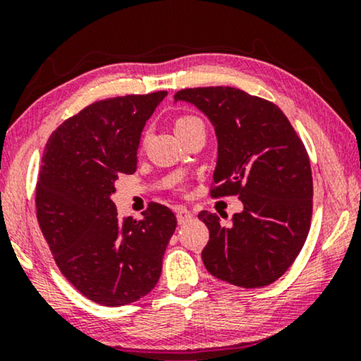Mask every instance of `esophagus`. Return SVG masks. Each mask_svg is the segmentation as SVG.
<instances>
[{"instance_id":"34e87169","label":"esophagus","mask_w":361,"mask_h":361,"mask_svg":"<svg viewBox=\"0 0 361 361\" xmlns=\"http://www.w3.org/2000/svg\"><path fill=\"white\" fill-rule=\"evenodd\" d=\"M176 215H177V221H179V225H184L187 221L194 219V214L189 209H185V207H179V209L176 210Z\"/></svg>"}]
</instances>
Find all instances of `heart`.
<instances>
[{
  "mask_svg": "<svg viewBox=\"0 0 361 361\" xmlns=\"http://www.w3.org/2000/svg\"><path fill=\"white\" fill-rule=\"evenodd\" d=\"M199 125H204L200 118L192 116V115H184V116L177 118V120H176V133L187 131V130H190V128L199 126Z\"/></svg>",
  "mask_w": 361,
  "mask_h": 361,
  "instance_id": "1",
  "label": "heart"
}]
</instances>
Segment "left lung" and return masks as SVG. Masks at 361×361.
Returning <instances> with one entry per match:
<instances>
[{"label": "left lung", "instance_id": "8db88e82", "mask_svg": "<svg viewBox=\"0 0 361 361\" xmlns=\"http://www.w3.org/2000/svg\"><path fill=\"white\" fill-rule=\"evenodd\" d=\"M174 100L195 105L215 128L219 157L210 195L243 202L230 224L210 212L199 214L210 231L202 251L207 271L246 289L274 283L298 258L312 219L304 142L274 103L238 88H185Z\"/></svg>", "mask_w": 361, "mask_h": 361}]
</instances>
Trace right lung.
Here are the masks:
<instances>
[{
    "label": "right lung",
    "mask_w": 361,
    "mask_h": 361,
    "mask_svg": "<svg viewBox=\"0 0 361 361\" xmlns=\"http://www.w3.org/2000/svg\"><path fill=\"white\" fill-rule=\"evenodd\" d=\"M167 92L92 103L49 137L36 185L37 221L61 273L93 302L120 307L151 293L177 220L151 202L120 216L111 194L137 166L146 121Z\"/></svg>",
    "instance_id": "obj_1"
}]
</instances>
